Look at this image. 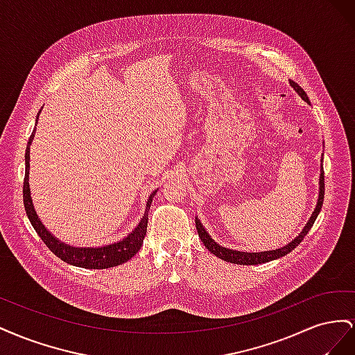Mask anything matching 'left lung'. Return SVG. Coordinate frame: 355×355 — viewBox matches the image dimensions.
Instances as JSON below:
<instances>
[{"instance_id": "obj_1", "label": "left lung", "mask_w": 355, "mask_h": 355, "mask_svg": "<svg viewBox=\"0 0 355 355\" xmlns=\"http://www.w3.org/2000/svg\"><path fill=\"white\" fill-rule=\"evenodd\" d=\"M290 85L297 92V94L302 98L306 103H309V99L306 93L304 92V89L300 87V85H297L296 83L290 81ZM311 105V103H309ZM321 163H323V159H321ZM323 201H324V170H323V164H321V170H320V192H318V200H317V206L313 211V214H311V218L308 219L306 225L304 227L302 232H300L297 237L295 240L290 241L288 244H286L284 247H282V249H275V250H266V252H256V253H247V252H239V250H231V249H227V247H222L219 245L216 241H214L209 232L204 230L202 223L200 222L198 218H196V227H197V231H198V237L201 239L202 244L207 247L209 252L213 253L214 256H218L219 259H223L227 262H231V263H237V265H257V263H265V262H270V261H274V259H278V257H283L286 256L287 253L292 252L295 247L302 241L305 239V235L308 234V231L313 228V225L318 216V213L321 210V206H323Z\"/></svg>"}]
</instances>
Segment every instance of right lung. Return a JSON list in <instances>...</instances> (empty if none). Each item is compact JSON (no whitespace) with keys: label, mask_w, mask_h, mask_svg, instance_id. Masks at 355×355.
Returning <instances> with one entry per match:
<instances>
[{"label":"right lung","mask_w":355,"mask_h":355,"mask_svg":"<svg viewBox=\"0 0 355 355\" xmlns=\"http://www.w3.org/2000/svg\"><path fill=\"white\" fill-rule=\"evenodd\" d=\"M40 112L37 115V121H38ZM34 136H35V130L32 132L26 146V151H25L24 204H25L26 216L32 227H34V230L37 231V234L40 235V239L44 241V244L49 247V249L58 257H60L63 262L73 266L87 268V270H105V268H112L127 262L128 259H132V257L141 250V247L144 244V239L146 235V227H148V211H149V207H151V202L157 189L151 196H149L146 201V209L141 222H139L137 227L121 241H116L114 244L102 245V247H73V245L65 244L63 241H59L55 235H53L44 225H42L34 209V204H32L31 189H29V146L32 141H34Z\"/></svg>","instance_id":"add662e5"}]
</instances>
